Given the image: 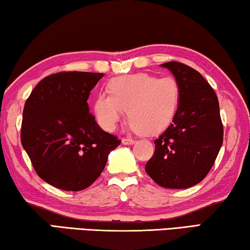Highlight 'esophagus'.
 Wrapping results in <instances>:
<instances>
[{"instance_id":"esophagus-1","label":"esophagus","mask_w":250,"mask_h":250,"mask_svg":"<svg viewBox=\"0 0 250 250\" xmlns=\"http://www.w3.org/2000/svg\"><path fill=\"white\" fill-rule=\"evenodd\" d=\"M122 142H123V144H125V145L134 144V140H133V138H130V137H124L122 140Z\"/></svg>"}]
</instances>
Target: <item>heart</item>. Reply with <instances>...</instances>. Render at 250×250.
Instances as JSON below:
<instances>
[{
	"instance_id": "1",
	"label": "heart",
	"mask_w": 250,
	"mask_h": 250,
	"mask_svg": "<svg viewBox=\"0 0 250 250\" xmlns=\"http://www.w3.org/2000/svg\"><path fill=\"white\" fill-rule=\"evenodd\" d=\"M108 93H101L94 113L101 127L113 132L128 110V121L143 134H155L166 127L179 100V86L173 77L136 73L118 76L108 83Z\"/></svg>"
}]
</instances>
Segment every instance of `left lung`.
<instances>
[{
    "label": "left lung",
    "instance_id": "8db88e82",
    "mask_svg": "<svg viewBox=\"0 0 250 250\" xmlns=\"http://www.w3.org/2000/svg\"><path fill=\"white\" fill-rule=\"evenodd\" d=\"M162 66L174 74L179 102L173 123L154 142L145 170L159 186L182 189L209 173L223 145L224 128L217 95L202 74L179 62Z\"/></svg>",
    "mask_w": 250,
    "mask_h": 250
}]
</instances>
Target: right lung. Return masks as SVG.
<instances>
[{
    "instance_id": "right-lung-1",
    "label": "right lung",
    "mask_w": 250,
    "mask_h": 250,
    "mask_svg": "<svg viewBox=\"0 0 250 250\" xmlns=\"http://www.w3.org/2000/svg\"><path fill=\"white\" fill-rule=\"evenodd\" d=\"M103 73L60 72L43 79L23 109L21 143L41 178L63 190H83L121 144L89 113L88 96Z\"/></svg>"
}]
</instances>
